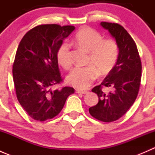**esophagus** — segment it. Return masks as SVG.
Returning <instances> with one entry per match:
<instances>
[{"mask_svg":"<svg viewBox=\"0 0 155 155\" xmlns=\"http://www.w3.org/2000/svg\"><path fill=\"white\" fill-rule=\"evenodd\" d=\"M76 92L77 94H86L87 91H82V90H76Z\"/></svg>","mask_w":155,"mask_h":155,"instance_id":"obj_1","label":"esophagus"}]
</instances>
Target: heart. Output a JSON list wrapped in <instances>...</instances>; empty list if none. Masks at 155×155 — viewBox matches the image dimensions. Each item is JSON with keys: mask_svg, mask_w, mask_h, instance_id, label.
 Masks as SVG:
<instances>
[{"mask_svg": "<svg viewBox=\"0 0 155 155\" xmlns=\"http://www.w3.org/2000/svg\"><path fill=\"white\" fill-rule=\"evenodd\" d=\"M75 44L88 53L85 67H76L68 76V82L79 89H86L91 86L98 76L108 74L115 66L119 53L118 44L114 39H104L102 34L89 27L81 28L76 34ZM57 59L65 69L71 68V44L64 41L57 51Z\"/></svg>", "mask_w": 155, "mask_h": 155, "instance_id": "1", "label": "heart"}]
</instances>
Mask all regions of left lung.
I'll list each match as a JSON object with an SVG mask.
<instances>
[{"label": "left lung", "mask_w": 155, "mask_h": 155, "mask_svg": "<svg viewBox=\"0 0 155 155\" xmlns=\"http://www.w3.org/2000/svg\"><path fill=\"white\" fill-rule=\"evenodd\" d=\"M101 25L115 37L119 47L116 64L101 85L93 87L97 94V105L89 108L92 117L104 122L119 119L135 102L140 91L142 63L134 39L121 25L103 21ZM110 88L109 92L105 87Z\"/></svg>", "instance_id": "1"}]
</instances>
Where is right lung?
I'll use <instances>...</instances> for the list:
<instances>
[{"label":"right lung","instance_id":"right-lung-1","mask_svg":"<svg viewBox=\"0 0 155 155\" xmlns=\"http://www.w3.org/2000/svg\"><path fill=\"white\" fill-rule=\"evenodd\" d=\"M74 26L40 25L28 31L21 39L12 64L15 94L31 118L45 121L58 115L73 87L63 86L57 51Z\"/></svg>","mask_w":155,"mask_h":155}]
</instances>
